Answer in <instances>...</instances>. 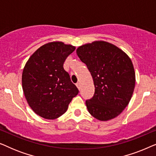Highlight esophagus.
Segmentation results:
<instances>
[{"label":"esophagus","mask_w":156,"mask_h":156,"mask_svg":"<svg viewBox=\"0 0 156 156\" xmlns=\"http://www.w3.org/2000/svg\"><path fill=\"white\" fill-rule=\"evenodd\" d=\"M76 87H77V88H78L79 89H80V82L76 83Z\"/></svg>","instance_id":"obj_1"}]
</instances>
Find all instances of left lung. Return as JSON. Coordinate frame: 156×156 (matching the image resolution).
Instances as JSON below:
<instances>
[{
    "mask_svg": "<svg viewBox=\"0 0 156 156\" xmlns=\"http://www.w3.org/2000/svg\"><path fill=\"white\" fill-rule=\"evenodd\" d=\"M81 61L92 76L95 92L86 101L91 116L101 121L118 116L129 104L136 84L131 59L110 42L98 40L76 49Z\"/></svg>",
    "mask_w": 156,
    "mask_h": 156,
    "instance_id": "8db88e82",
    "label": "left lung"
}]
</instances>
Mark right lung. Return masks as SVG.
Here are the masks:
<instances>
[{
  "mask_svg": "<svg viewBox=\"0 0 156 156\" xmlns=\"http://www.w3.org/2000/svg\"><path fill=\"white\" fill-rule=\"evenodd\" d=\"M72 44L53 41L42 45L30 57L22 74L25 97L38 116L53 120L67 112L79 90L64 69L65 59L75 50Z\"/></svg>",
  "mask_w": 156,
  "mask_h": 156,
  "instance_id": "right-lung-1",
  "label": "right lung"
}]
</instances>
